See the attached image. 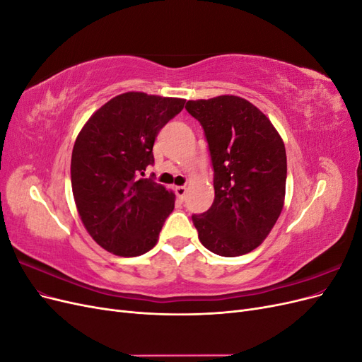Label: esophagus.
Instances as JSON below:
<instances>
[{
  "instance_id": "1",
  "label": "esophagus",
  "mask_w": 362,
  "mask_h": 362,
  "mask_svg": "<svg viewBox=\"0 0 362 362\" xmlns=\"http://www.w3.org/2000/svg\"><path fill=\"white\" fill-rule=\"evenodd\" d=\"M175 193H177L180 199H182L185 196V185H177V187H175Z\"/></svg>"
}]
</instances>
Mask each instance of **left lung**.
<instances>
[{
	"label": "left lung",
	"mask_w": 362,
	"mask_h": 362,
	"mask_svg": "<svg viewBox=\"0 0 362 362\" xmlns=\"http://www.w3.org/2000/svg\"><path fill=\"white\" fill-rule=\"evenodd\" d=\"M185 110L204 128L214 169V202L192 216L193 225L213 254L245 255L262 243L282 211L286 146L270 119L245 98L187 101Z\"/></svg>",
	"instance_id": "left-lung-1"
}]
</instances>
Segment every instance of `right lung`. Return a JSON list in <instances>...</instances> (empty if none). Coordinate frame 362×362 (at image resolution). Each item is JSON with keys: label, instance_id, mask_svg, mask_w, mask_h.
Here are the masks:
<instances>
[{"label": "right lung", "instance_id": "obj_1", "mask_svg": "<svg viewBox=\"0 0 362 362\" xmlns=\"http://www.w3.org/2000/svg\"><path fill=\"white\" fill-rule=\"evenodd\" d=\"M185 100L127 92L112 98L76 136L71 182L87 233L119 257H139L158 242L173 211L175 194L145 178L154 164L158 131L184 108Z\"/></svg>", "mask_w": 362, "mask_h": 362}]
</instances>
